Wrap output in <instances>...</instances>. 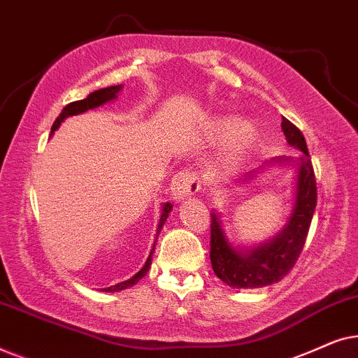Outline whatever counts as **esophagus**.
I'll return each instance as SVG.
<instances>
[{
	"label": "esophagus",
	"mask_w": 358,
	"mask_h": 358,
	"mask_svg": "<svg viewBox=\"0 0 358 358\" xmlns=\"http://www.w3.org/2000/svg\"><path fill=\"white\" fill-rule=\"evenodd\" d=\"M200 189V180L192 169H182L173 178L171 182V192L174 200H182L189 195L197 194Z\"/></svg>",
	"instance_id": "obj_1"
}]
</instances>
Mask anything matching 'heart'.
<instances>
[{"label": "heart", "instance_id": "b5f03b06", "mask_svg": "<svg viewBox=\"0 0 358 358\" xmlns=\"http://www.w3.org/2000/svg\"><path fill=\"white\" fill-rule=\"evenodd\" d=\"M212 127L217 134H222V131H224L229 127V122L224 119H217L213 120ZM252 140H254L252 127L246 124V122H238V124H234L228 131L227 143H224L227 155L231 156V158L243 155L244 151L249 148V145L252 143Z\"/></svg>", "mask_w": 358, "mask_h": 358}]
</instances>
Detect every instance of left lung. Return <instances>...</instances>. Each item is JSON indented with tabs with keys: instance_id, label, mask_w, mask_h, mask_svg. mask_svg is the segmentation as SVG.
<instances>
[{
	"instance_id": "1",
	"label": "left lung",
	"mask_w": 358,
	"mask_h": 358,
	"mask_svg": "<svg viewBox=\"0 0 358 358\" xmlns=\"http://www.w3.org/2000/svg\"><path fill=\"white\" fill-rule=\"evenodd\" d=\"M282 130L288 143L303 153L298 159L295 205L282 231L262 246L238 251L224 236L218 215L212 213L210 261L215 275L229 287L259 288L280 282L295 266L305 246L317 200L315 171L300 129L282 117Z\"/></svg>"
}]
</instances>
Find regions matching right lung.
<instances>
[{
	"mask_svg": "<svg viewBox=\"0 0 358 358\" xmlns=\"http://www.w3.org/2000/svg\"><path fill=\"white\" fill-rule=\"evenodd\" d=\"M122 90V85H117V86H109V87H104V90H99V91H94L91 92L90 96L86 97V99H81V101H75V102H70V104L63 107L62 114L57 117V120L53 122L52 125V131L50 135L55 131L58 127H60V124L63 120L66 119V117L70 115H78V114H83V112L90 110V109H94V107H99L102 104H106V102H109L112 99H115L117 97V92H119ZM171 210H173V205H171L169 202L163 205V213H161V218H159V224H158V231H156V238H158V234L161 231V228H163V224L166 222V218H168V215ZM155 252V244H153V249H151L150 256L148 259H146L145 266L140 268L138 272L135 273L134 277L129 278V280L125 282H120L117 283V285H112V287H107V288H102L104 292H120V290H125V288L129 287H134L136 282L140 280V278H143L146 275V272H148V268L151 267V256H153Z\"/></svg>",
	"mask_w": 358,
	"mask_h": 358,
	"instance_id": "obj_1",
	"label": "right lung"
}]
</instances>
